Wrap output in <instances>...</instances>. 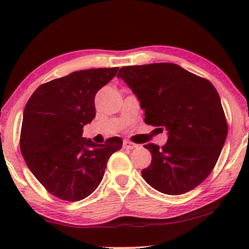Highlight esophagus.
Wrapping results in <instances>:
<instances>
[{"mask_svg":"<svg viewBox=\"0 0 249 249\" xmlns=\"http://www.w3.org/2000/svg\"><path fill=\"white\" fill-rule=\"evenodd\" d=\"M123 147L124 148H127V150H132V148L137 147L136 144H133V142H128V141H125L124 142H123Z\"/></svg>","mask_w":249,"mask_h":249,"instance_id":"obj_1","label":"esophagus"}]
</instances>
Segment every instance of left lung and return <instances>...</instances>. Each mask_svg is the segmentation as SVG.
I'll return each mask as SVG.
<instances>
[{
    "label": "left lung",
    "mask_w": 249,
    "mask_h": 249,
    "mask_svg": "<svg viewBox=\"0 0 249 249\" xmlns=\"http://www.w3.org/2000/svg\"><path fill=\"white\" fill-rule=\"evenodd\" d=\"M117 76L139 99L145 123L168 133L161 148L144 145L152 160L142 171V178L170 196L196 188L212 172L227 137L218 91L210 81L173 63L123 67Z\"/></svg>",
    "instance_id": "1"
}]
</instances>
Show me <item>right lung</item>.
<instances>
[{
    "instance_id": "add662e5",
    "label": "right lung",
    "mask_w": 249,
    "mask_h": 249,
    "mask_svg": "<svg viewBox=\"0 0 249 249\" xmlns=\"http://www.w3.org/2000/svg\"><path fill=\"white\" fill-rule=\"evenodd\" d=\"M119 68H99L39 85L24 107L19 147L28 167L48 192L65 201L87 198L101 184L119 137L96 144L82 137L96 117L95 96Z\"/></svg>"
}]
</instances>
